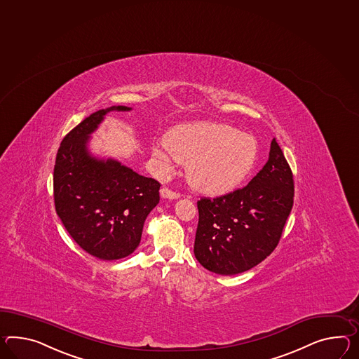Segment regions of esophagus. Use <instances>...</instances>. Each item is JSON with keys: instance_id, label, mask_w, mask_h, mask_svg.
Masks as SVG:
<instances>
[{"instance_id": "1", "label": "esophagus", "mask_w": 359, "mask_h": 359, "mask_svg": "<svg viewBox=\"0 0 359 359\" xmlns=\"http://www.w3.org/2000/svg\"><path fill=\"white\" fill-rule=\"evenodd\" d=\"M161 196H162L163 198H167V200H177V198L180 197V193L174 192V191L168 189L167 187H163V188L161 189Z\"/></svg>"}]
</instances>
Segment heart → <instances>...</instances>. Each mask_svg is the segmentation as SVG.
Wrapping results in <instances>:
<instances>
[{
	"mask_svg": "<svg viewBox=\"0 0 359 359\" xmlns=\"http://www.w3.org/2000/svg\"><path fill=\"white\" fill-rule=\"evenodd\" d=\"M153 154L166 168L174 158L187 166L193 189L218 196L233 191L248 176L258 147L250 135L227 124L194 123L172 128L165 137V147H156Z\"/></svg>",
	"mask_w": 359,
	"mask_h": 359,
	"instance_id": "obj_1",
	"label": "heart"
}]
</instances>
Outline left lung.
I'll list each match as a JSON object with an SVG mask.
<instances>
[{"instance_id":"left-lung-1","label":"left lung","mask_w":359,"mask_h":359,"mask_svg":"<svg viewBox=\"0 0 359 359\" xmlns=\"http://www.w3.org/2000/svg\"><path fill=\"white\" fill-rule=\"evenodd\" d=\"M293 174L279 144L271 141L262 170L241 189L197 202L194 255L219 275H236L262 262L279 244L293 208Z\"/></svg>"}]
</instances>
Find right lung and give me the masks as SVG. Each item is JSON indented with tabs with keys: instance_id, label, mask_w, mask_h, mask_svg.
<instances>
[{
	"instance_id": "add662e5",
	"label": "right lung",
	"mask_w": 359,
	"mask_h": 359,
	"mask_svg": "<svg viewBox=\"0 0 359 359\" xmlns=\"http://www.w3.org/2000/svg\"><path fill=\"white\" fill-rule=\"evenodd\" d=\"M127 106L98 110L62 140L53 175L57 215L83 250L114 261L133 253L140 244L144 222L159 202L161 184L115 159L93 157L90 133L109 111H130Z\"/></svg>"
}]
</instances>
